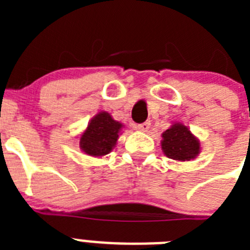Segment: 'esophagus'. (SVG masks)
<instances>
[{
    "label": "esophagus",
    "instance_id": "34e87169",
    "mask_svg": "<svg viewBox=\"0 0 250 250\" xmlns=\"http://www.w3.org/2000/svg\"><path fill=\"white\" fill-rule=\"evenodd\" d=\"M150 125H151V123H150V121H145V123L139 124V125H136V129L140 130V131L146 132L147 130L150 129Z\"/></svg>",
    "mask_w": 250,
    "mask_h": 250
}]
</instances>
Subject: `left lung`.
Masks as SVG:
<instances>
[{
  "mask_svg": "<svg viewBox=\"0 0 250 250\" xmlns=\"http://www.w3.org/2000/svg\"><path fill=\"white\" fill-rule=\"evenodd\" d=\"M161 149L169 159L176 161H190L199 155L200 141L182 123H174L161 134Z\"/></svg>",
  "mask_w": 250,
  "mask_h": 250,
  "instance_id": "8db88e82",
  "label": "left lung"
}]
</instances>
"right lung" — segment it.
<instances>
[{
  "label": "right lung",
  "instance_id": "add662e5",
  "mask_svg": "<svg viewBox=\"0 0 250 250\" xmlns=\"http://www.w3.org/2000/svg\"><path fill=\"white\" fill-rule=\"evenodd\" d=\"M123 127V124L114 120L109 112H98L81 134L80 149L95 158L107 155L118 143Z\"/></svg>",
  "mask_w": 250,
  "mask_h": 250
}]
</instances>
